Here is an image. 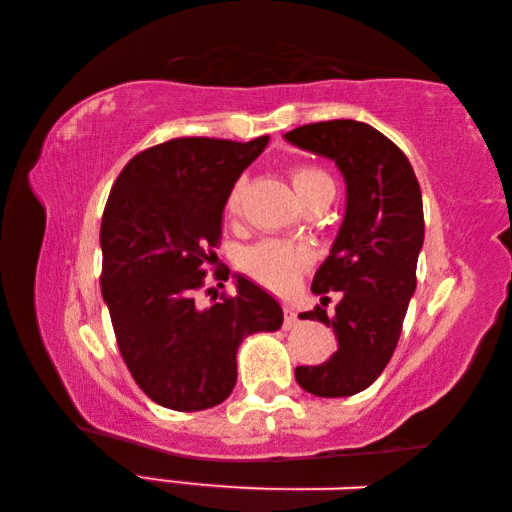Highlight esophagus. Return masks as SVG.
I'll return each mask as SVG.
<instances>
[{
  "instance_id": "34e87169",
  "label": "esophagus",
  "mask_w": 512,
  "mask_h": 512,
  "mask_svg": "<svg viewBox=\"0 0 512 512\" xmlns=\"http://www.w3.org/2000/svg\"><path fill=\"white\" fill-rule=\"evenodd\" d=\"M298 311L293 309V307H284V329H293V327H298Z\"/></svg>"
}]
</instances>
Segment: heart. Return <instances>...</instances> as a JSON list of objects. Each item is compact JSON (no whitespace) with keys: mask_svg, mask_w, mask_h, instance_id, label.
I'll use <instances>...</instances> for the list:
<instances>
[{"mask_svg":"<svg viewBox=\"0 0 512 512\" xmlns=\"http://www.w3.org/2000/svg\"><path fill=\"white\" fill-rule=\"evenodd\" d=\"M291 183L293 189L298 192L300 201L309 194L318 192V189L334 187L329 173L325 169L314 167V164H298V167H293ZM244 192L246 180L239 178L237 183L230 187L228 196H225V210L230 214H237L241 210V203H244ZM241 264H244L246 273L253 277L255 282L264 284L266 289L282 291L291 287V284L300 277V273L305 271V266L309 264V255L305 248L291 244V241L264 239L246 250L244 257H241Z\"/></svg>","mask_w":512,"mask_h":512,"instance_id":"heart-1","label":"heart"}]
</instances>
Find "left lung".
Returning a JSON list of instances; mask_svg holds the SVG:
<instances>
[{"instance_id":"1","label":"left lung","mask_w":512,"mask_h":512,"mask_svg":"<svg viewBox=\"0 0 512 512\" xmlns=\"http://www.w3.org/2000/svg\"><path fill=\"white\" fill-rule=\"evenodd\" d=\"M287 140L332 158L348 183L341 232L311 284L316 296L341 291V302L332 318L323 307L300 314L332 327L339 348L320 366H298L296 379L311 395L350 397L381 375L400 341L424 241L420 183L400 146L363 121H316Z\"/></svg>"}]
</instances>
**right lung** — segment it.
Listing matches in <instances>:
<instances>
[{
  "label": "right lung",
  "instance_id": "1",
  "mask_svg": "<svg viewBox=\"0 0 512 512\" xmlns=\"http://www.w3.org/2000/svg\"><path fill=\"white\" fill-rule=\"evenodd\" d=\"M266 144L268 135L250 142L176 137L137 153L110 189L101 293L121 359L164 409L221 404L237 384L244 336L282 325V307L246 277H237V296L196 305L205 268L216 264L225 196Z\"/></svg>",
  "mask_w": 512,
  "mask_h": 512
}]
</instances>
